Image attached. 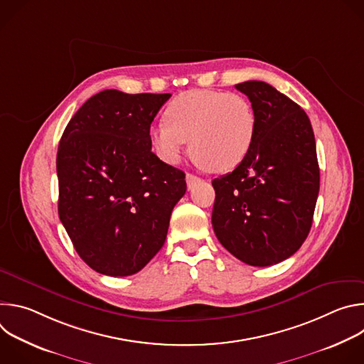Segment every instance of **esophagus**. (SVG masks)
<instances>
[{
	"label": "esophagus",
	"mask_w": 364,
	"mask_h": 364,
	"mask_svg": "<svg viewBox=\"0 0 364 364\" xmlns=\"http://www.w3.org/2000/svg\"><path fill=\"white\" fill-rule=\"evenodd\" d=\"M186 181H187L188 190H191L196 184H198V183L201 181V178H198V177L194 176V174H187V176H186Z\"/></svg>",
	"instance_id": "1"
}]
</instances>
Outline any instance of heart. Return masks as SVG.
<instances>
[{
    "instance_id": "obj_1",
    "label": "heart",
    "mask_w": 364,
    "mask_h": 364,
    "mask_svg": "<svg viewBox=\"0 0 364 364\" xmlns=\"http://www.w3.org/2000/svg\"><path fill=\"white\" fill-rule=\"evenodd\" d=\"M256 132V115L237 93L190 90L176 97L166 122L151 128V145L159 157L176 164L186 142L191 157L218 173L230 171L247 155Z\"/></svg>"
}]
</instances>
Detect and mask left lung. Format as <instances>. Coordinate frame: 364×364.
Masks as SVG:
<instances>
[{
    "label": "left lung",
    "instance_id": "1",
    "mask_svg": "<svg viewBox=\"0 0 364 364\" xmlns=\"http://www.w3.org/2000/svg\"><path fill=\"white\" fill-rule=\"evenodd\" d=\"M256 115L245 160L212 181V225L239 261L271 267L292 256L306 239L320 190L313 127L284 93L261 80L236 85Z\"/></svg>",
    "mask_w": 364,
    "mask_h": 364
}]
</instances>
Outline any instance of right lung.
I'll use <instances>...</instances> for the list:
<instances>
[{
	"label": "right lung",
	"mask_w": 364,
	"mask_h": 364,
	"mask_svg": "<svg viewBox=\"0 0 364 364\" xmlns=\"http://www.w3.org/2000/svg\"><path fill=\"white\" fill-rule=\"evenodd\" d=\"M170 93L107 89L69 121L58 151L59 218L96 272L128 277L163 247L186 174L151 151L149 128Z\"/></svg>",
	"instance_id": "right-lung-1"
}]
</instances>
